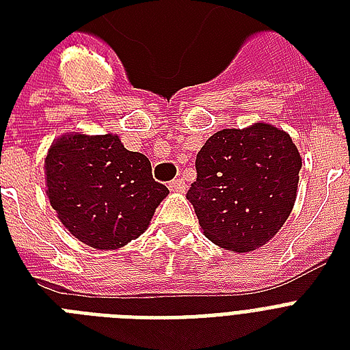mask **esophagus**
Segmentation results:
<instances>
[{"label":"esophagus","instance_id":"obj_1","mask_svg":"<svg viewBox=\"0 0 350 350\" xmlns=\"http://www.w3.org/2000/svg\"><path fill=\"white\" fill-rule=\"evenodd\" d=\"M185 181L181 180V178H176V180H172L169 183V189L172 192H185Z\"/></svg>","mask_w":350,"mask_h":350}]
</instances>
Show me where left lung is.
<instances>
[{
    "instance_id": "8db88e82",
    "label": "left lung",
    "mask_w": 350,
    "mask_h": 350,
    "mask_svg": "<svg viewBox=\"0 0 350 350\" xmlns=\"http://www.w3.org/2000/svg\"><path fill=\"white\" fill-rule=\"evenodd\" d=\"M301 158L287 132L267 123L224 129L196 156L187 200L203 234L234 252L265 245L293 211Z\"/></svg>"
}]
</instances>
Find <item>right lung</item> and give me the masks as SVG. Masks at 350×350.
Here are the masks:
<instances>
[{
    "instance_id": "obj_1",
    "label": "right lung",
    "mask_w": 350,
    "mask_h": 350,
    "mask_svg": "<svg viewBox=\"0 0 350 350\" xmlns=\"http://www.w3.org/2000/svg\"><path fill=\"white\" fill-rule=\"evenodd\" d=\"M46 196L57 218L94 249H120L147 230L169 194L154 181L145 154L131 152L112 134H68L45 159Z\"/></svg>"
}]
</instances>
